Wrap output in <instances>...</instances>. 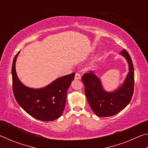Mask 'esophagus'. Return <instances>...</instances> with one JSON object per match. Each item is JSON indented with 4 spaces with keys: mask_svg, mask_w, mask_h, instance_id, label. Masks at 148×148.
I'll use <instances>...</instances> for the list:
<instances>
[{
    "mask_svg": "<svg viewBox=\"0 0 148 148\" xmlns=\"http://www.w3.org/2000/svg\"><path fill=\"white\" fill-rule=\"evenodd\" d=\"M75 79H81V75L78 72H76V75H75Z\"/></svg>",
    "mask_w": 148,
    "mask_h": 148,
    "instance_id": "obj_1",
    "label": "esophagus"
}]
</instances>
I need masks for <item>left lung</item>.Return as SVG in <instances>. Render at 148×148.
I'll list each match as a JSON object with an SVG mask.
<instances>
[{"mask_svg":"<svg viewBox=\"0 0 148 148\" xmlns=\"http://www.w3.org/2000/svg\"><path fill=\"white\" fill-rule=\"evenodd\" d=\"M119 54L127 61L129 72L118 89L112 92L105 91L101 79L94 74L93 71L84 74L82 77L90 107L99 117H110L119 113L129 104L133 95L134 72L132 59L126 49Z\"/></svg>","mask_w":148,"mask_h":148,"instance_id":"obj_1","label":"left lung"}]
</instances>
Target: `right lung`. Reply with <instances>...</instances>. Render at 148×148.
Wrapping results in <instances>:
<instances>
[{
  "label": "right lung",
  "instance_id": "add662e5",
  "mask_svg": "<svg viewBox=\"0 0 148 148\" xmlns=\"http://www.w3.org/2000/svg\"><path fill=\"white\" fill-rule=\"evenodd\" d=\"M15 56L12 68V87L15 99L19 106L34 118L43 121L58 119L63 112L66 92L73 81L75 73L60 77L40 89H32L21 83L17 76Z\"/></svg>",
  "mask_w": 148,
  "mask_h": 148
}]
</instances>
